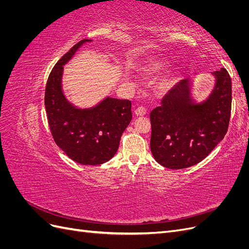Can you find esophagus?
<instances>
[{
  "instance_id": "34e87169",
  "label": "esophagus",
  "mask_w": 249,
  "mask_h": 249,
  "mask_svg": "<svg viewBox=\"0 0 249 249\" xmlns=\"http://www.w3.org/2000/svg\"><path fill=\"white\" fill-rule=\"evenodd\" d=\"M146 114V109L144 107H138L135 110V115L137 116H142Z\"/></svg>"
}]
</instances>
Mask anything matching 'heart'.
Masks as SVG:
<instances>
[{"mask_svg":"<svg viewBox=\"0 0 249 249\" xmlns=\"http://www.w3.org/2000/svg\"><path fill=\"white\" fill-rule=\"evenodd\" d=\"M165 66H166V63L162 60H152V61H149L145 67V71L148 72H157V71H160L162 70L165 69ZM173 83V79L169 78L166 81L164 82V86L169 87Z\"/></svg>","mask_w":249,"mask_h":249,"instance_id":"1","label":"heart"}]
</instances>
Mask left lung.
Segmentation results:
<instances>
[{
	"instance_id": "left-lung-1",
	"label": "left lung",
	"mask_w": 249,
	"mask_h": 249,
	"mask_svg": "<svg viewBox=\"0 0 249 249\" xmlns=\"http://www.w3.org/2000/svg\"><path fill=\"white\" fill-rule=\"evenodd\" d=\"M216 84L208 100L193 103L190 79L179 81L150 112V150L155 160L170 169L202 161L228 132L231 110V80L228 71H214Z\"/></svg>"
}]
</instances>
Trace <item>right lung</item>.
I'll use <instances>...</instances> for the list:
<instances>
[{
	"label": "right lung",
	"mask_w": 249,
	"mask_h": 249,
	"mask_svg": "<svg viewBox=\"0 0 249 249\" xmlns=\"http://www.w3.org/2000/svg\"><path fill=\"white\" fill-rule=\"evenodd\" d=\"M87 41L91 40L83 39L74 44L53 67L44 106L56 144L74 162L100 165L116 154L122 135L132 120V103L106 97L95 107L79 109L66 100L61 87L63 65Z\"/></svg>",
	"instance_id": "1"
}]
</instances>
